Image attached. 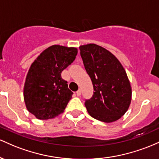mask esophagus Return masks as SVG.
<instances>
[{"mask_svg": "<svg viewBox=\"0 0 159 159\" xmlns=\"http://www.w3.org/2000/svg\"><path fill=\"white\" fill-rule=\"evenodd\" d=\"M81 93H82V90H81V89H79V90H78L77 92H76V94H77L78 96L81 95Z\"/></svg>", "mask_w": 159, "mask_h": 159, "instance_id": "obj_1", "label": "esophagus"}]
</instances>
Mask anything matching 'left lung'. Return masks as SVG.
Segmentation results:
<instances>
[{
    "mask_svg": "<svg viewBox=\"0 0 159 159\" xmlns=\"http://www.w3.org/2000/svg\"><path fill=\"white\" fill-rule=\"evenodd\" d=\"M80 56L93 84V95L85 100L89 115L97 120L112 122L126 113L131 89L125 70L115 56L94 43L80 46Z\"/></svg>",
    "mask_w": 159,
    "mask_h": 159,
    "instance_id": "left-lung-1",
    "label": "left lung"
}]
</instances>
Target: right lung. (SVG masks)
<instances>
[{
    "label": "right lung",
    "instance_id": "right-lung-1",
    "mask_svg": "<svg viewBox=\"0 0 159 159\" xmlns=\"http://www.w3.org/2000/svg\"><path fill=\"white\" fill-rule=\"evenodd\" d=\"M76 55V48L54 45L32 63L25 83L24 100L28 111L37 119H52L64 112L74 93L61 72Z\"/></svg>",
    "mask_w": 159,
    "mask_h": 159
}]
</instances>
